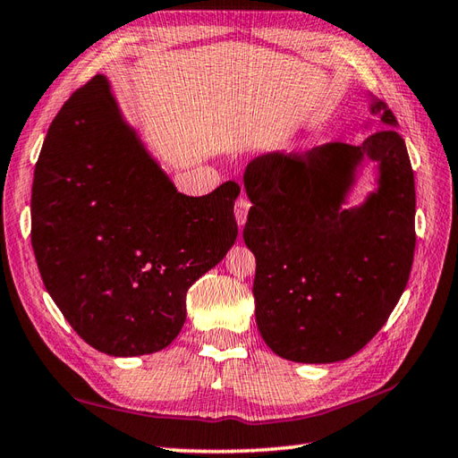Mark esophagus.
<instances>
[{"label":"esophagus","mask_w":458,"mask_h":458,"mask_svg":"<svg viewBox=\"0 0 458 458\" xmlns=\"http://www.w3.org/2000/svg\"><path fill=\"white\" fill-rule=\"evenodd\" d=\"M250 199L247 198H239L235 202V219L239 225H244L247 223V216H249V209H250Z\"/></svg>","instance_id":"esophagus-1"}]
</instances>
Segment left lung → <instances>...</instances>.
I'll use <instances>...</instances> for the list:
<instances>
[{"label": "left lung", "instance_id": "8db88e82", "mask_svg": "<svg viewBox=\"0 0 458 458\" xmlns=\"http://www.w3.org/2000/svg\"><path fill=\"white\" fill-rule=\"evenodd\" d=\"M373 113L386 126L360 145L266 153L244 171L256 325L284 360H348L383 328L408 284L414 171L393 110L377 103ZM363 158L382 165V188L361 208L344 210L343 192Z\"/></svg>", "mask_w": 458, "mask_h": 458}]
</instances>
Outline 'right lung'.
Instances as JSON below:
<instances>
[{"mask_svg": "<svg viewBox=\"0 0 458 458\" xmlns=\"http://www.w3.org/2000/svg\"><path fill=\"white\" fill-rule=\"evenodd\" d=\"M239 192L233 181L176 192L95 75L52 120L35 166L30 242L44 287L95 350L159 352L184 325L188 287L235 242Z\"/></svg>", "mask_w": 458, "mask_h": 458, "instance_id": "1", "label": "right lung"}]
</instances>
